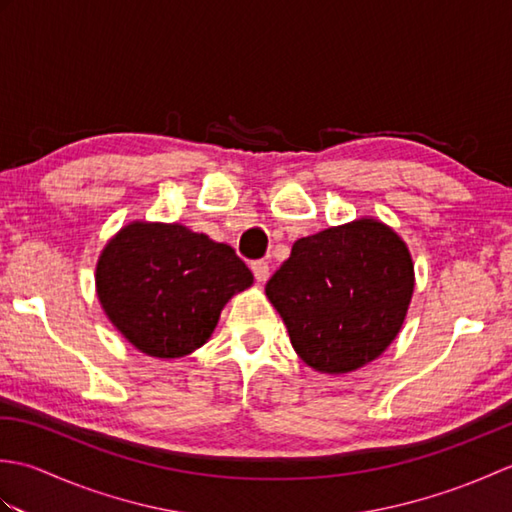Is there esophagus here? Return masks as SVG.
<instances>
[{"label":"esophagus","instance_id":"obj_1","mask_svg":"<svg viewBox=\"0 0 512 512\" xmlns=\"http://www.w3.org/2000/svg\"><path fill=\"white\" fill-rule=\"evenodd\" d=\"M250 268H253V275L257 281H266L270 275V266L268 262H264V259H257V262L250 264Z\"/></svg>","mask_w":512,"mask_h":512}]
</instances>
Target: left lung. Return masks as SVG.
Here are the masks:
<instances>
[{
	"label": "left lung",
	"mask_w": 512,
	"mask_h": 512,
	"mask_svg": "<svg viewBox=\"0 0 512 512\" xmlns=\"http://www.w3.org/2000/svg\"><path fill=\"white\" fill-rule=\"evenodd\" d=\"M413 292L405 242L376 220L301 237L268 279L266 295L310 367L345 374L396 339Z\"/></svg>",
	"instance_id": "left-lung-1"
}]
</instances>
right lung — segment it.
Masks as SVG:
<instances>
[{
    "label": "right lung",
    "mask_w": 512,
    "mask_h": 512,
    "mask_svg": "<svg viewBox=\"0 0 512 512\" xmlns=\"http://www.w3.org/2000/svg\"><path fill=\"white\" fill-rule=\"evenodd\" d=\"M253 273L228 244L180 224L125 226L96 266L107 317L140 352L191 354L209 341L220 312Z\"/></svg>",
    "instance_id": "obj_1"
}]
</instances>
